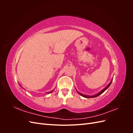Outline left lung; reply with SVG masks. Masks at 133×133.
<instances>
[{
	"instance_id": "obj_1",
	"label": "left lung",
	"mask_w": 133,
	"mask_h": 133,
	"mask_svg": "<svg viewBox=\"0 0 133 133\" xmlns=\"http://www.w3.org/2000/svg\"><path fill=\"white\" fill-rule=\"evenodd\" d=\"M112 80H111V82L109 83V84L108 85H107L105 88H104V89H103L101 91H100L99 92H98V94H95V95H91V96H90V95H84V94H82V93H80V92H78V91H78V93H79L80 95L82 96H83V97H84V98H95V97H96V96H99V95L102 94L104 91L108 89V88L109 87V86L110 85V84H111V82H112Z\"/></svg>"
}]
</instances>
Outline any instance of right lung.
Masks as SVG:
<instances>
[{
  "mask_svg": "<svg viewBox=\"0 0 133 133\" xmlns=\"http://www.w3.org/2000/svg\"><path fill=\"white\" fill-rule=\"evenodd\" d=\"M20 86H21V85H20ZM54 90H51V91H49V92H46V93H48V94H49V93H51V92H53V91H54Z\"/></svg>",
  "mask_w": 133,
  "mask_h": 133,
  "instance_id": "1",
  "label": "right lung"
}]
</instances>
